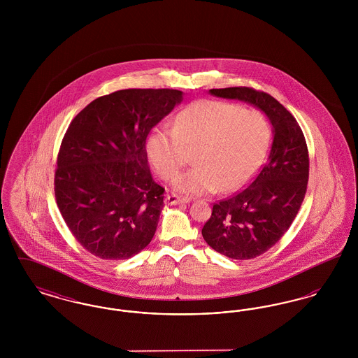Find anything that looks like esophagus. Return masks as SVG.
<instances>
[{
	"label": "esophagus",
	"instance_id": "esophagus-1",
	"mask_svg": "<svg viewBox=\"0 0 358 358\" xmlns=\"http://www.w3.org/2000/svg\"><path fill=\"white\" fill-rule=\"evenodd\" d=\"M185 203H189V200L187 199H182V197L177 196V194H168L165 197V204L166 205L185 204Z\"/></svg>",
	"mask_w": 358,
	"mask_h": 358
}]
</instances>
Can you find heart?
<instances>
[{"label":"heart","instance_id":"obj_1","mask_svg":"<svg viewBox=\"0 0 358 358\" xmlns=\"http://www.w3.org/2000/svg\"><path fill=\"white\" fill-rule=\"evenodd\" d=\"M270 136V123L260 111L203 101L181 111L173 129H155L148 139V155L157 173L169 181L194 153L197 166L180 174L173 184L184 194L232 192L259 169Z\"/></svg>","mask_w":358,"mask_h":358}]
</instances>
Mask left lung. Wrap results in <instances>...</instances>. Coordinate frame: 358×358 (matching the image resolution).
Listing matches in <instances>:
<instances>
[{"instance_id":"obj_1","label":"left lung","mask_w":358,"mask_h":358,"mask_svg":"<svg viewBox=\"0 0 358 358\" xmlns=\"http://www.w3.org/2000/svg\"><path fill=\"white\" fill-rule=\"evenodd\" d=\"M209 94L250 103L273 124L267 162L254 181L238 194L213 205L203 238L222 255L254 259L286 234L306 194L308 152L296 120L271 95L248 87L213 88Z\"/></svg>"}]
</instances>
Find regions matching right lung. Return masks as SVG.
<instances>
[{
  "instance_id": "add662e5",
  "label": "right lung",
  "mask_w": 358,
  "mask_h": 358,
  "mask_svg": "<svg viewBox=\"0 0 358 358\" xmlns=\"http://www.w3.org/2000/svg\"><path fill=\"white\" fill-rule=\"evenodd\" d=\"M182 95L120 90L71 122L57 155L55 196L69 231L92 255L124 260L152 241L165 189L152 177L146 138Z\"/></svg>"
}]
</instances>
